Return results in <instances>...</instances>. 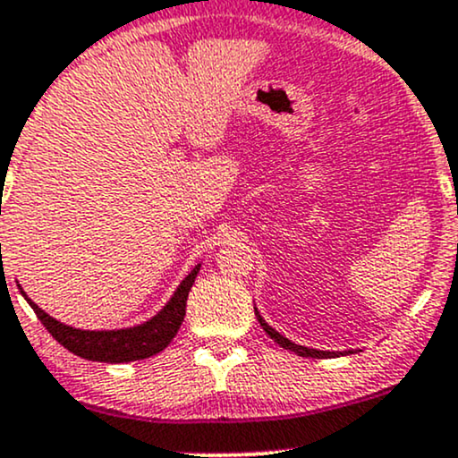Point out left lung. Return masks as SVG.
<instances>
[{
  "mask_svg": "<svg viewBox=\"0 0 458 458\" xmlns=\"http://www.w3.org/2000/svg\"><path fill=\"white\" fill-rule=\"evenodd\" d=\"M256 312V318H259L260 327L267 331V335H269L271 340H276L277 344L282 346V349H288L293 351V353H297L299 357H317V360H327V357H338V355H349V353H355V351H318V349H310V346H301V344H295L293 340H288L286 335H282L280 331H276L271 327L269 323H267L265 318H262V314L259 312V308H254Z\"/></svg>",
  "mask_w": 458,
  "mask_h": 458,
  "instance_id": "8db88e82",
  "label": "left lung"
}]
</instances>
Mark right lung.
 I'll return each mask as SVG.
<instances>
[{
  "label": "right lung",
  "mask_w": 458,
  "mask_h": 458,
  "mask_svg": "<svg viewBox=\"0 0 458 458\" xmlns=\"http://www.w3.org/2000/svg\"><path fill=\"white\" fill-rule=\"evenodd\" d=\"M199 271V265L191 269V273L178 284L174 295L170 297V301L163 306L155 317L144 320V323L133 325V327H123V329H77L71 325L60 323L54 317L36 306L31 299L25 295V291L21 288V295L28 299L31 310L36 312V317L40 318V323L45 325L47 331L60 343L64 349L71 351L83 360L92 361H105V364H124V361H135V360H146L161 353L167 344L174 340L176 331L181 329L182 318H185V308H187V295L191 291L193 282Z\"/></svg>",
  "instance_id": "add662e5"
}]
</instances>
